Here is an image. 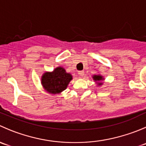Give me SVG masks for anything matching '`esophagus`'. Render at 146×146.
<instances>
[{
    "label": "esophagus",
    "instance_id": "34e87169",
    "mask_svg": "<svg viewBox=\"0 0 146 146\" xmlns=\"http://www.w3.org/2000/svg\"><path fill=\"white\" fill-rule=\"evenodd\" d=\"M78 74H79V76H81V77H82V76H85V72H84L83 70H81V71H79L78 72Z\"/></svg>",
    "mask_w": 146,
    "mask_h": 146
}]
</instances>
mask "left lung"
Listing matches in <instances>:
<instances>
[{
	"instance_id": "1",
	"label": "left lung",
	"mask_w": 146,
	"mask_h": 146,
	"mask_svg": "<svg viewBox=\"0 0 146 146\" xmlns=\"http://www.w3.org/2000/svg\"><path fill=\"white\" fill-rule=\"evenodd\" d=\"M93 79L95 80H96V81H100V80H103V78H102V77L101 76H93ZM98 85H102V83H101V82H100L99 84H98Z\"/></svg>"
}]
</instances>
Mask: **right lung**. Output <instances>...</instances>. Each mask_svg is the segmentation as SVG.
I'll use <instances>...</instances> for the list:
<instances>
[{"label": "right lung", "instance_id": "obj_1", "mask_svg": "<svg viewBox=\"0 0 146 146\" xmlns=\"http://www.w3.org/2000/svg\"><path fill=\"white\" fill-rule=\"evenodd\" d=\"M72 80V76L66 73L64 68L58 67L51 73H45L42 78L44 89L51 94H56L66 89Z\"/></svg>", "mask_w": 146, "mask_h": 146}]
</instances>
